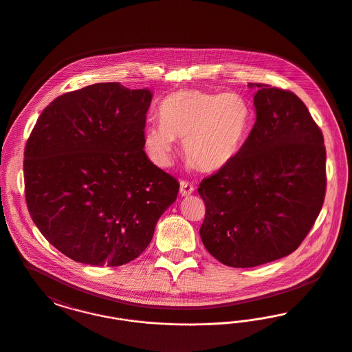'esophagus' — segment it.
Instances as JSON below:
<instances>
[{
	"instance_id": "1",
	"label": "esophagus",
	"mask_w": 352,
	"mask_h": 352,
	"mask_svg": "<svg viewBox=\"0 0 352 352\" xmlns=\"http://www.w3.org/2000/svg\"><path fill=\"white\" fill-rule=\"evenodd\" d=\"M181 187H179V194L182 195V197H188V195H191L192 192H194V187H192V184H188V182H186V181H181Z\"/></svg>"
}]
</instances>
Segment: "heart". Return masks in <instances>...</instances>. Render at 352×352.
<instances>
[{
	"label": "heart",
	"mask_w": 352,
	"mask_h": 352,
	"mask_svg": "<svg viewBox=\"0 0 352 352\" xmlns=\"http://www.w3.org/2000/svg\"><path fill=\"white\" fill-rule=\"evenodd\" d=\"M160 125H148L142 142L151 161L168 168L174 141L182 142L192 168L218 173L243 151L252 128V108L236 92L187 89L171 94L158 108Z\"/></svg>",
	"instance_id": "heart-1"
}]
</instances>
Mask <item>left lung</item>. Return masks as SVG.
Instances as JSON below:
<instances>
[{
    "instance_id": "left-lung-1",
    "label": "left lung",
    "mask_w": 352,
    "mask_h": 352,
    "mask_svg": "<svg viewBox=\"0 0 352 352\" xmlns=\"http://www.w3.org/2000/svg\"><path fill=\"white\" fill-rule=\"evenodd\" d=\"M256 122L234 162L204 178L201 241L221 264L252 268L301 245L326 192L323 134L290 91L250 83Z\"/></svg>"
}]
</instances>
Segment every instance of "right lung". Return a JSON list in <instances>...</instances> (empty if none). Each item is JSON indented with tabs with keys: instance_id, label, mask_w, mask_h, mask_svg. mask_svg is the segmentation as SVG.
<instances>
[{
	"instance_id": "add662e5",
	"label": "right lung",
	"mask_w": 352,
	"mask_h": 352,
	"mask_svg": "<svg viewBox=\"0 0 352 352\" xmlns=\"http://www.w3.org/2000/svg\"><path fill=\"white\" fill-rule=\"evenodd\" d=\"M153 95L98 83L47 105L23 160L25 197L41 234L76 263L118 267L146 250L179 184L144 151Z\"/></svg>"
}]
</instances>
